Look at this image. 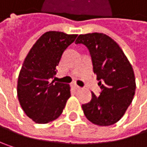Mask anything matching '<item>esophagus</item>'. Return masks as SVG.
I'll list each match as a JSON object with an SVG mask.
<instances>
[{
	"label": "esophagus",
	"mask_w": 147,
	"mask_h": 147,
	"mask_svg": "<svg viewBox=\"0 0 147 147\" xmlns=\"http://www.w3.org/2000/svg\"><path fill=\"white\" fill-rule=\"evenodd\" d=\"M74 88L76 89V90H79V89H81V87H79L78 85H76V84H74Z\"/></svg>",
	"instance_id": "obj_1"
}]
</instances>
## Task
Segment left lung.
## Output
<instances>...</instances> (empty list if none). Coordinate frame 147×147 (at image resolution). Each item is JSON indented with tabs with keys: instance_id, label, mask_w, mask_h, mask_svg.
<instances>
[{
	"instance_id": "left-lung-1",
	"label": "left lung",
	"mask_w": 147,
	"mask_h": 147,
	"mask_svg": "<svg viewBox=\"0 0 147 147\" xmlns=\"http://www.w3.org/2000/svg\"><path fill=\"white\" fill-rule=\"evenodd\" d=\"M76 44L85 45L91 55L94 72L101 92L82 105L85 117L99 126L118 122L131 104L135 92L132 65L118 44L102 33L80 35Z\"/></svg>"
}]
</instances>
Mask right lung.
<instances>
[{
    "instance_id": "right-lung-1",
    "label": "right lung",
    "mask_w": 147,
    "mask_h": 147,
    "mask_svg": "<svg viewBox=\"0 0 147 147\" xmlns=\"http://www.w3.org/2000/svg\"><path fill=\"white\" fill-rule=\"evenodd\" d=\"M76 36L59 31L46 32L23 63L18 79V98L25 114L36 123L57 119L71 96L68 84L51 80L57 73L63 53Z\"/></svg>"
}]
</instances>
